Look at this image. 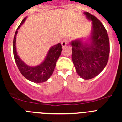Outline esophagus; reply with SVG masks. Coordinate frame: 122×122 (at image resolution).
Returning a JSON list of instances; mask_svg holds the SVG:
<instances>
[{"mask_svg": "<svg viewBox=\"0 0 122 122\" xmlns=\"http://www.w3.org/2000/svg\"><path fill=\"white\" fill-rule=\"evenodd\" d=\"M61 45L62 47H65L67 45V41L66 39H63L61 41Z\"/></svg>", "mask_w": 122, "mask_h": 122, "instance_id": "esophagus-1", "label": "esophagus"}]
</instances>
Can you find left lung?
<instances>
[{
  "mask_svg": "<svg viewBox=\"0 0 122 122\" xmlns=\"http://www.w3.org/2000/svg\"><path fill=\"white\" fill-rule=\"evenodd\" d=\"M86 18L92 22L90 36L77 38L70 42L72 46V61L78 76L84 80L94 78L106 66L110 45L107 32L99 19L88 12Z\"/></svg>",
  "mask_w": 122,
  "mask_h": 122,
  "instance_id": "8db88e82",
  "label": "left lung"
}]
</instances>
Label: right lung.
I'll use <instances>...</instances> for the list:
<instances>
[{
  "label": "right lung",
  "mask_w": 122,
  "mask_h": 122,
  "mask_svg": "<svg viewBox=\"0 0 122 122\" xmlns=\"http://www.w3.org/2000/svg\"><path fill=\"white\" fill-rule=\"evenodd\" d=\"M26 18L27 17H26L23 19L15 34L13 42L14 58L19 71L25 78L35 83H44L46 81L52 76L56 66V61L61 54L62 50V46L60 43H58L51 46L42 62L37 66H30L23 62L17 52L16 38L18 30L25 22Z\"/></svg>",
  "instance_id": "right-lung-1"
}]
</instances>
